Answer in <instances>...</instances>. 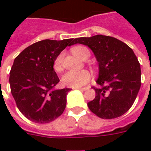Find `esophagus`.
<instances>
[{"mask_svg": "<svg viewBox=\"0 0 151 151\" xmlns=\"http://www.w3.org/2000/svg\"><path fill=\"white\" fill-rule=\"evenodd\" d=\"M77 89L78 90H81V91H86L88 89L87 87H84V88H78Z\"/></svg>", "mask_w": 151, "mask_h": 151, "instance_id": "esophagus-1", "label": "esophagus"}]
</instances>
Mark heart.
<instances>
[{"mask_svg": "<svg viewBox=\"0 0 151 151\" xmlns=\"http://www.w3.org/2000/svg\"><path fill=\"white\" fill-rule=\"evenodd\" d=\"M74 55L81 59H87L90 56V52L87 48L83 46H77L72 48ZM63 54L61 53L55 58L53 63V68L55 71H60L63 68ZM92 79V74L88 70H83L81 71H67L62 76V84L70 88H79L86 85Z\"/></svg>", "mask_w": 151, "mask_h": 151, "instance_id": "b5f03b06", "label": "heart"}]
</instances>
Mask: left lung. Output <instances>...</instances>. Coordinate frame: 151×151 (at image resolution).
<instances>
[{
	"label": "left lung",
	"mask_w": 151,
	"mask_h": 151,
	"mask_svg": "<svg viewBox=\"0 0 151 151\" xmlns=\"http://www.w3.org/2000/svg\"><path fill=\"white\" fill-rule=\"evenodd\" d=\"M88 46L99 62V73L93 86L96 97L88 103L93 114L104 119L121 117L131 108L140 89V64L129 46L110 36L74 39Z\"/></svg>",
	"instance_id": "8db88e82"
}]
</instances>
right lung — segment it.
Masks as SVG:
<instances>
[{"mask_svg":"<svg viewBox=\"0 0 151 151\" xmlns=\"http://www.w3.org/2000/svg\"><path fill=\"white\" fill-rule=\"evenodd\" d=\"M74 39H46L25 48L14 60L10 71L11 92L20 112L31 122L45 124L63 113L70 88L56 89L59 79L54 60Z\"/></svg>","mask_w":151,"mask_h":151,"instance_id":"obj_1","label":"right lung"}]
</instances>
